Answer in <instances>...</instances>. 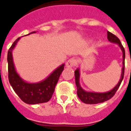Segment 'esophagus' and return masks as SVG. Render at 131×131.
<instances>
[{"label": "esophagus", "instance_id": "obj_1", "mask_svg": "<svg viewBox=\"0 0 131 131\" xmlns=\"http://www.w3.org/2000/svg\"><path fill=\"white\" fill-rule=\"evenodd\" d=\"M77 60L75 58H71L68 60L66 63V67L67 68H72L74 67L77 65Z\"/></svg>", "mask_w": 131, "mask_h": 131}]
</instances>
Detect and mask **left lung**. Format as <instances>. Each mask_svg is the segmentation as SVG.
I'll return each instance as SVG.
<instances>
[{"label": "left lung", "instance_id": "left-lung-1", "mask_svg": "<svg viewBox=\"0 0 131 131\" xmlns=\"http://www.w3.org/2000/svg\"><path fill=\"white\" fill-rule=\"evenodd\" d=\"M108 34V40L112 42V43L118 44L119 47L121 48V50L123 52V68H122V73H121V78L119 80L118 83L111 90L106 92H94V91H88L83 90L80 85V69H77L75 71V83H76L77 88V95L79 98L80 99L81 101L85 104H96L99 103H102L106 102V101L110 100L114 95L115 93L118 90V88L121 85V82L124 78V58H125V51L123 48V45L121 44V41L114 34H112L110 31L107 32Z\"/></svg>", "mask_w": 131, "mask_h": 131}]
</instances>
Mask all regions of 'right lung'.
Returning <instances> with one entry per match:
<instances>
[{
  "label": "right lung",
  "mask_w": 131,
  "mask_h": 131,
  "mask_svg": "<svg viewBox=\"0 0 131 131\" xmlns=\"http://www.w3.org/2000/svg\"><path fill=\"white\" fill-rule=\"evenodd\" d=\"M35 33L36 31H32L25 36ZM20 39L21 37L14 41L8 51L7 62L9 83L15 92L23 102L32 105L48 102L52 96L56 83L64 70V64L56 68L46 78L41 81L30 83L23 80L16 71L13 58V50Z\"/></svg>",
  "instance_id": "right-lung-1"
}]
</instances>
